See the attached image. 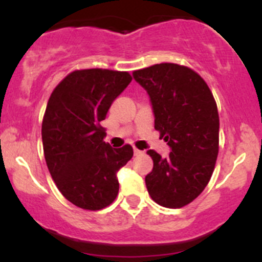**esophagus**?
Wrapping results in <instances>:
<instances>
[{
  "mask_svg": "<svg viewBox=\"0 0 262 262\" xmlns=\"http://www.w3.org/2000/svg\"><path fill=\"white\" fill-rule=\"evenodd\" d=\"M142 150H139V149H137V148H134V156H139V155H142Z\"/></svg>",
  "mask_w": 262,
  "mask_h": 262,
  "instance_id": "esophagus-1",
  "label": "esophagus"
}]
</instances>
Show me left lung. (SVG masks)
<instances>
[{"label": "left lung", "instance_id": "left-lung-1", "mask_svg": "<svg viewBox=\"0 0 262 262\" xmlns=\"http://www.w3.org/2000/svg\"><path fill=\"white\" fill-rule=\"evenodd\" d=\"M149 96L155 129L167 142V158L148 149L153 160L146 176L150 198L166 208H181L202 194L218 156L219 116L205 81L190 68L161 63L134 71Z\"/></svg>", "mask_w": 262, "mask_h": 262}]
</instances>
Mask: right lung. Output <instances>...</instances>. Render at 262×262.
Segmentation results:
<instances>
[{
	"instance_id": "right-lung-1",
	"label": "right lung",
	"mask_w": 262,
	"mask_h": 262,
	"mask_svg": "<svg viewBox=\"0 0 262 262\" xmlns=\"http://www.w3.org/2000/svg\"><path fill=\"white\" fill-rule=\"evenodd\" d=\"M130 81L128 72L75 71L49 97L41 125L44 157L63 196L82 209L99 210L114 202L118 171L133 157L129 144L105 143L100 125Z\"/></svg>"
}]
</instances>
